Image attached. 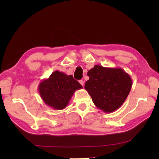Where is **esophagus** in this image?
Segmentation results:
<instances>
[{
    "instance_id": "34e87169",
    "label": "esophagus",
    "mask_w": 159,
    "mask_h": 159,
    "mask_svg": "<svg viewBox=\"0 0 159 159\" xmlns=\"http://www.w3.org/2000/svg\"><path fill=\"white\" fill-rule=\"evenodd\" d=\"M79 83H80V84L82 86L84 85V81H83V80H79Z\"/></svg>"
}]
</instances>
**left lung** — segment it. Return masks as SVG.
I'll list each match as a JSON object with an SVG mask.
<instances>
[{
    "label": "left lung",
    "mask_w": 159,
    "mask_h": 159,
    "mask_svg": "<svg viewBox=\"0 0 159 159\" xmlns=\"http://www.w3.org/2000/svg\"><path fill=\"white\" fill-rule=\"evenodd\" d=\"M85 89L93 103L105 113L114 112L123 104L132 88L130 75L121 68L95 65L88 71Z\"/></svg>",
    "instance_id": "obj_1"
}]
</instances>
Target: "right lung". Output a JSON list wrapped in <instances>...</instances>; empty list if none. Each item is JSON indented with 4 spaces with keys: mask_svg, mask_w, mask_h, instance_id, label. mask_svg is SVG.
I'll return each instance as SVG.
<instances>
[{
    "mask_svg": "<svg viewBox=\"0 0 159 159\" xmlns=\"http://www.w3.org/2000/svg\"><path fill=\"white\" fill-rule=\"evenodd\" d=\"M83 88L73 76L55 71L39 85V93L46 105L56 110L66 108L75 91Z\"/></svg>",
    "mask_w": 159,
    "mask_h": 159,
    "instance_id": "obj_1",
    "label": "right lung"
}]
</instances>
